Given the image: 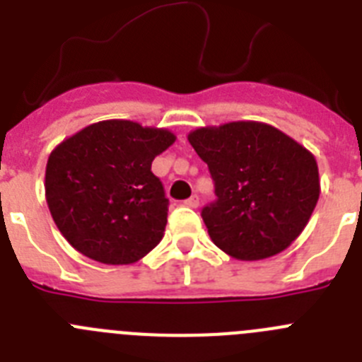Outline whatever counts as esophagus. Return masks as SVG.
Masks as SVG:
<instances>
[{
	"label": "esophagus",
	"mask_w": 362,
	"mask_h": 362,
	"mask_svg": "<svg viewBox=\"0 0 362 362\" xmlns=\"http://www.w3.org/2000/svg\"><path fill=\"white\" fill-rule=\"evenodd\" d=\"M185 204H187V206H190V209H197V206H199V197L197 196L188 197V199L185 201Z\"/></svg>",
	"instance_id": "1"
}]
</instances>
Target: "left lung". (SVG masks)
Wrapping results in <instances>:
<instances>
[{
    "label": "left lung",
    "instance_id": "left-lung-1",
    "mask_svg": "<svg viewBox=\"0 0 362 362\" xmlns=\"http://www.w3.org/2000/svg\"><path fill=\"white\" fill-rule=\"evenodd\" d=\"M188 141L216 183L217 201L201 216L217 248L239 261H259L299 238L321 194L308 148L261 121L199 127Z\"/></svg>",
    "mask_w": 362,
    "mask_h": 362
}]
</instances>
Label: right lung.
I'll return each instance as SVG.
<instances>
[{
  "label": "right lung",
  "instance_id": "obj_1",
  "mask_svg": "<svg viewBox=\"0 0 362 362\" xmlns=\"http://www.w3.org/2000/svg\"><path fill=\"white\" fill-rule=\"evenodd\" d=\"M175 134L130 119L92 123L50 152L45 197L63 238L103 264H132L165 235L168 199L152 174Z\"/></svg>",
  "mask_w": 362,
  "mask_h": 362
}]
</instances>
